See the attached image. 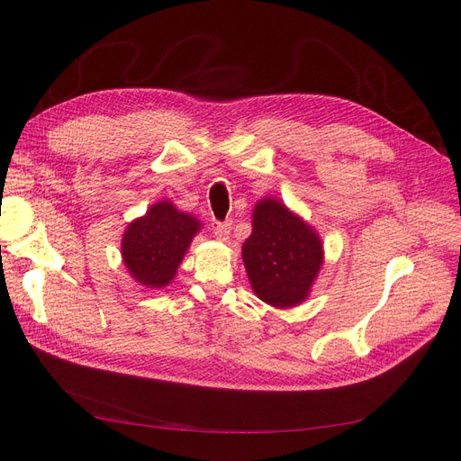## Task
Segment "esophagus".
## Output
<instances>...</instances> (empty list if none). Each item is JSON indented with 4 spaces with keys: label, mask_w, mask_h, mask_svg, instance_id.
I'll return each instance as SVG.
<instances>
[{
    "label": "esophagus",
    "mask_w": 461,
    "mask_h": 461,
    "mask_svg": "<svg viewBox=\"0 0 461 461\" xmlns=\"http://www.w3.org/2000/svg\"><path fill=\"white\" fill-rule=\"evenodd\" d=\"M212 230H214V237H216L218 240H222V243H224V240L230 239L231 222H214Z\"/></svg>",
    "instance_id": "obj_1"
}]
</instances>
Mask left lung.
<instances>
[{
	"instance_id": "1",
	"label": "left lung",
	"mask_w": 461,
	"mask_h": 461,
	"mask_svg": "<svg viewBox=\"0 0 461 461\" xmlns=\"http://www.w3.org/2000/svg\"><path fill=\"white\" fill-rule=\"evenodd\" d=\"M243 261L254 294L271 306H299L323 265L321 239L303 218L275 198H263L252 212V233Z\"/></svg>"
}]
</instances>
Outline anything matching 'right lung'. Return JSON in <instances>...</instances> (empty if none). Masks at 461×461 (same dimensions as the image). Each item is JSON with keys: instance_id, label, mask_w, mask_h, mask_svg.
Returning a JSON list of instances; mask_svg holds the SVG:
<instances>
[{"instance_id": "obj_1", "label": "right lung", "mask_w": 461, "mask_h": 461, "mask_svg": "<svg viewBox=\"0 0 461 461\" xmlns=\"http://www.w3.org/2000/svg\"><path fill=\"white\" fill-rule=\"evenodd\" d=\"M200 230L198 218L179 211L169 200L153 203L125 230L121 240L125 267L145 287L167 285Z\"/></svg>"}]
</instances>
